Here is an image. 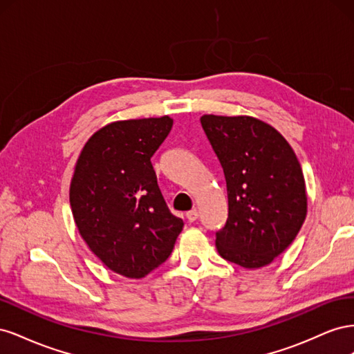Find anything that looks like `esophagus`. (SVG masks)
<instances>
[{"mask_svg": "<svg viewBox=\"0 0 354 354\" xmlns=\"http://www.w3.org/2000/svg\"><path fill=\"white\" fill-rule=\"evenodd\" d=\"M198 211L196 209H192V211H189L187 214H186V217H187V220L190 221V223H194V221H196V218H198Z\"/></svg>", "mask_w": 354, "mask_h": 354, "instance_id": "esophagus-1", "label": "esophagus"}]
</instances>
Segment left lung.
<instances>
[{"mask_svg": "<svg viewBox=\"0 0 354 354\" xmlns=\"http://www.w3.org/2000/svg\"><path fill=\"white\" fill-rule=\"evenodd\" d=\"M201 124L227 186L229 217L216 233L217 251L260 269L292 243L306 220L301 165L283 136L257 118L203 115Z\"/></svg>", "mask_w": 354, "mask_h": 354, "instance_id": "left-lung-1", "label": "left lung"}]
</instances>
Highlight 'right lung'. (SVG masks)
<instances>
[{
    "label": "right lung",
    "mask_w": 354,
    "mask_h": 354,
    "mask_svg": "<svg viewBox=\"0 0 354 354\" xmlns=\"http://www.w3.org/2000/svg\"><path fill=\"white\" fill-rule=\"evenodd\" d=\"M171 128L167 115L108 124L88 138L75 165L69 201L81 238L108 269L130 279L162 264L183 230L151 162Z\"/></svg>",
    "instance_id": "obj_1"
}]
</instances>
